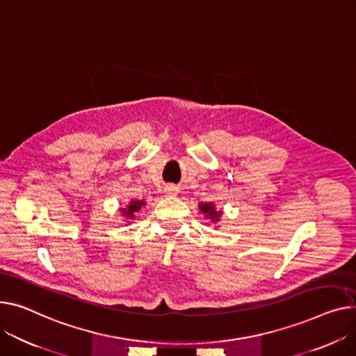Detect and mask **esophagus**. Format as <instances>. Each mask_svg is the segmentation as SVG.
<instances>
[{
  "label": "esophagus",
  "mask_w": 356,
  "mask_h": 356,
  "mask_svg": "<svg viewBox=\"0 0 356 356\" xmlns=\"http://www.w3.org/2000/svg\"><path fill=\"white\" fill-rule=\"evenodd\" d=\"M179 191H180V188L177 186H175V184H168V186L164 187V192L168 193V195H172V196H176L179 193Z\"/></svg>",
  "instance_id": "obj_1"
}]
</instances>
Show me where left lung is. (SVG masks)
I'll use <instances>...</instances> for the list:
<instances>
[{"mask_svg": "<svg viewBox=\"0 0 356 356\" xmlns=\"http://www.w3.org/2000/svg\"><path fill=\"white\" fill-rule=\"evenodd\" d=\"M199 209L203 213V215L213 223H218L222 218V210L216 209V204L213 202H207V203H199Z\"/></svg>", "mask_w": 356, "mask_h": 356, "instance_id": "8db88e82", "label": "left lung"}]
</instances>
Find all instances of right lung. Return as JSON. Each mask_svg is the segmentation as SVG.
<instances>
[{
  "label": "right lung",
  "mask_w": 356,
  "mask_h": 356,
  "mask_svg": "<svg viewBox=\"0 0 356 356\" xmlns=\"http://www.w3.org/2000/svg\"><path fill=\"white\" fill-rule=\"evenodd\" d=\"M146 206L143 200H131L126 209H120V211L126 216V219H134V213L140 211L141 207Z\"/></svg>",
  "instance_id": "add662e5"
}]
</instances>
